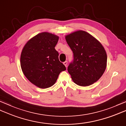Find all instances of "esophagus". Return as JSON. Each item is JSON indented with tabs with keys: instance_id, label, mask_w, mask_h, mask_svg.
Listing matches in <instances>:
<instances>
[{
	"instance_id": "esophagus-1",
	"label": "esophagus",
	"mask_w": 126,
	"mask_h": 126,
	"mask_svg": "<svg viewBox=\"0 0 126 126\" xmlns=\"http://www.w3.org/2000/svg\"><path fill=\"white\" fill-rule=\"evenodd\" d=\"M63 64H64V65L66 67V66H67V64H68V62L67 61H65L63 63Z\"/></svg>"
}]
</instances>
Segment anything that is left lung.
Instances as JSON below:
<instances>
[{
    "mask_svg": "<svg viewBox=\"0 0 126 126\" xmlns=\"http://www.w3.org/2000/svg\"><path fill=\"white\" fill-rule=\"evenodd\" d=\"M65 38L74 53V62L68 68L74 82L87 87L97 82L107 67V55L103 45L83 30L66 34Z\"/></svg>",
    "mask_w": 126,
    "mask_h": 126,
    "instance_id": "obj_1",
    "label": "left lung"
}]
</instances>
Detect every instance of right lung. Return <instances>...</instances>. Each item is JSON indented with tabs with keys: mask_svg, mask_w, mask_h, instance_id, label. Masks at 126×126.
Returning a JSON list of instances; mask_svg holds the SVG:
<instances>
[{
	"mask_svg": "<svg viewBox=\"0 0 126 126\" xmlns=\"http://www.w3.org/2000/svg\"><path fill=\"white\" fill-rule=\"evenodd\" d=\"M59 37L43 32L26 42L20 55V66L24 75L33 84L45 89L54 84L66 68L59 61L55 49Z\"/></svg>",
	"mask_w": 126,
	"mask_h": 126,
	"instance_id": "1",
	"label": "right lung"
}]
</instances>
